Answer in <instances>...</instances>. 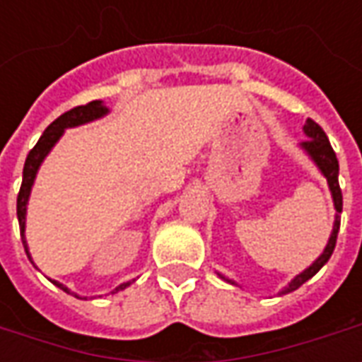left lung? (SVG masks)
<instances>
[{
  "mask_svg": "<svg viewBox=\"0 0 362 362\" xmlns=\"http://www.w3.org/2000/svg\"><path fill=\"white\" fill-rule=\"evenodd\" d=\"M303 129L308 139H304V141L300 143V149L314 160V165L318 166L320 173L326 176L327 186H329V192H332V197H334L335 221L334 230H332V235H329V240H327L324 252L320 254V258L316 259L310 267H306L303 273H298L295 279L291 281L287 287L281 291V295H287L291 291H296L303 283H306L310 277H314V275L324 267V264H326L327 259L332 258V254H334L335 248V240H337V233H339V213H341L343 209L341 188H339V180H337V176H339V163H337V157H335L334 149H332V145H329L327 135L324 134V129L310 118L306 119V124H304ZM217 275H219L221 279H225L227 283H230V285H236L235 281L225 277L223 273H217Z\"/></svg>",
  "mask_w": 362,
  "mask_h": 362,
  "instance_id": "left-lung-1",
  "label": "left lung"
}]
</instances>
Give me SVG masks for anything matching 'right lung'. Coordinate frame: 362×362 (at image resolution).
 I'll list each match as a JSON object with an SVG mask.
<instances>
[{"instance_id": "obj_1", "label": "right lung", "mask_w": 362, "mask_h": 362, "mask_svg": "<svg viewBox=\"0 0 362 362\" xmlns=\"http://www.w3.org/2000/svg\"><path fill=\"white\" fill-rule=\"evenodd\" d=\"M108 114V108L104 106L103 100H93L89 104H83V106H75L71 110H67L66 114H62L58 119H54L50 126L44 129V134L40 135V139L36 143L35 147L30 149V153L27 155V160H25V168H23V184H21L19 196H17V219H19V227H21V238H23V246H25V252H27L28 259L33 262L30 254H28V246H27V238H25V221H27V204L28 197H30V189H33V184H35L36 173L38 168L42 165V160L46 158V155L50 153L52 147L58 143V139L64 135L67 127H75V126H83V124H89L93 119L103 118ZM35 264V262H33ZM56 287H59L62 291L66 293H71L66 285H62L58 281H52ZM132 285V281L127 283H122L118 287L114 288L112 293H118V291H124L126 287ZM77 298H81L79 295H75Z\"/></svg>"}]
</instances>
